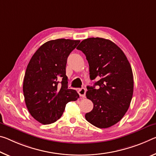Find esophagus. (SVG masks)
Instances as JSON below:
<instances>
[{"label":"esophagus","instance_id":"34e87169","mask_svg":"<svg viewBox=\"0 0 156 156\" xmlns=\"http://www.w3.org/2000/svg\"><path fill=\"white\" fill-rule=\"evenodd\" d=\"M78 92L79 94V95H80V96H81V97H85V94H86V90L85 88L79 89Z\"/></svg>","mask_w":156,"mask_h":156}]
</instances>
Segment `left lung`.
<instances>
[{
    "instance_id": "left-lung-1",
    "label": "left lung",
    "mask_w": 156,
    "mask_h": 156,
    "mask_svg": "<svg viewBox=\"0 0 156 156\" xmlns=\"http://www.w3.org/2000/svg\"><path fill=\"white\" fill-rule=\"evenodd\" d=\"M76 48L86 56L91 80L98 79L93 87H87L86 96L94 108L86 113V120L99 128H109L122 119L130 106L133 94L131 66L122 49L109 39L88 38Z\"/></svg>"
}]
</instances>
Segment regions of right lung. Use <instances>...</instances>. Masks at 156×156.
Masks as SVG:
<instances>
[{"label":"right lung","mask_w":156,"mask_h":156,"mask_svg":"<svg viewBox=\"0 0 156 156\" xmlns=\"http://www.w3.org/2000/svg\"><path fill=\"white\" fill-rule=\"evenodd\" d=\"M80 40L58 39L44 43L30 60L25 73L23 91L26 107L34 119L42 124L56 122L66 104L79 98L68 89L66 76L67 58Z\"/></svg>","instance_id":"obj_1"}]
</instances>
